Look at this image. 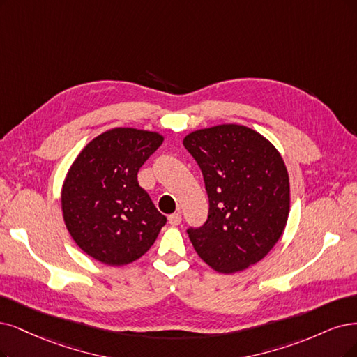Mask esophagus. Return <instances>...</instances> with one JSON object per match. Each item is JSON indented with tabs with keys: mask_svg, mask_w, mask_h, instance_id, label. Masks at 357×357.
<instances>
[{
	"mask_svg": "<svg viewBox=\"0 0 357 357\" xmlns=\"http://www.w3.org/2000/svg\"><path fill=\"white\" fill-rule=\"evenodd\" d=\"M167 220H169V223H170L172 227H176V225H179V223H181L182 216H181V213H172V215H169Z\"/></svg>",
	"mask_w": 357,
	"mask_h": 357,
	"instance_id": "1",
	"label": "esophagus"
}]
</instances>
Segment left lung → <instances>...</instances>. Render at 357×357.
Returning <instances> with one entry per match:
<instances>
[{"mask_svg": "<svg viewBox=\"0 0 357 357\" xmlns=\"http://www.w3.org/2000/svg\"><path fill=\"white\" fill-rule=\"evenodd\" d=\"M183 147L200 166L208 197L207 220L187 229L195 252L222 273L255 265L287 225L289 182L281 154L241 125L195 130Z\"/></svg>", "mask_w": 357, "mask_h": 357, "instance_id": "8db88e82", "label": "left lung"}]
</instances>
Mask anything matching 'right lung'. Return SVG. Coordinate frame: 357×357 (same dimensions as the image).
Segmentation results:
<instances>
[{
    "instance_id": "obj_1",
    "label": "right lung",
    "mask_w": 357,
    "mask_h": 357,
    "mask_svg": "<svg viewBox=\"0 0 357 357\" xmlns=\"http://www.w3.org/2000/svg\"><path fill=\"white\" fill-rule=\"evenodd\" d=\"M162 142L155 132L116 128L76 157L63 183L61 208L72 238L88 256L122 266L154 244L166 216L137 176Z\"/></svg>"
}]
</instances>
